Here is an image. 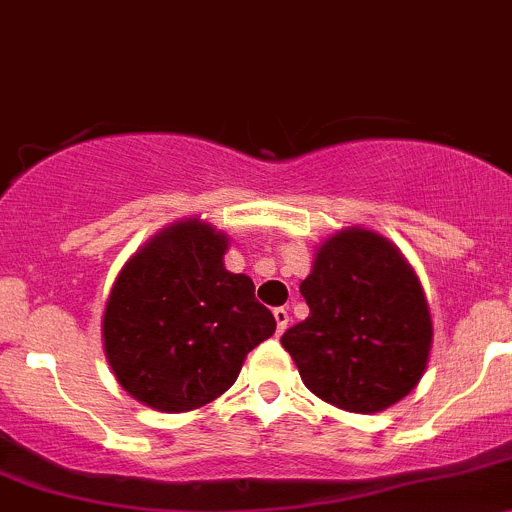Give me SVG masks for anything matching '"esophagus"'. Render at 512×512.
<instances>
[{
	"mask_svg": "<svg viewBox=\"0 0 512 512\" xmlns=\"http://www.w3.org/2000/svg\"><path fill=\"white\" fill-rule=\"evenodd\" d=\"M274 319H276V332L284 334L286 326H289V309H284V306L274 309Z\"/></svg>",
	"mask_w": 512,
	"mask_h": 512,
	"instance_id": "34e87169",
	"label": "esophagus"
}]
</instances>
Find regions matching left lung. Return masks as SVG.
<instances>
[{
  "label": "left lung",
  "instance_id": "obj_1",
  "mask_svg": "<svg viewBox=\"0 0 512 512\" xmlns=\"http://www.w3.org/2000/svg\"><path fill=\"white\" fill-rule=\"evenodd\" d=\"M299 291L309 316L281 344L316 397L369 415L417 387L432 347L430 306L394 243L367 228L334 233Z\"/></svg>",
  "mask_w": 512,
  "mask_h": 512
}]
</instances>
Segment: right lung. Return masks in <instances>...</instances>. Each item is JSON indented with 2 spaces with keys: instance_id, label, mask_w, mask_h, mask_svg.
<instances>
[{
  "instance_id": "obj_1",
  "label": "right lung",
  "mask_w": 512,
  "mask_h": 512,
  "mask_svg": "<svg viewBox=\"0 0 512 512\" xmlns=\"http://www.w3.org/2000/svg\"><path fill=\"white\" fill-rule=\"evenodd\" d=\"M228 236L201 218L155 233L115 279L102 342L128 394L158 412L208 405L276 332L246 274L223 266Z\"/></svg>"
}]
</instances>
